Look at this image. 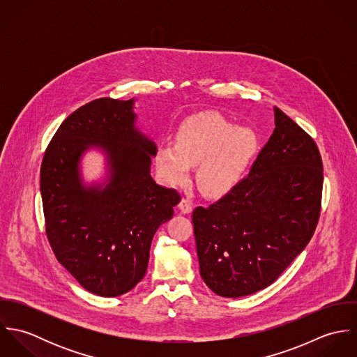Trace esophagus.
I'll return each instance as SVG.
<instances>
[{"mask_svg": "<svg viewBox=\"0 0 357 357\" xmlns=\"http://www.w3.org/2000/svg\"><path fill=\"white\" fill-rule=\"evenodd\" d=\"M192 202L188 199V198H183L181 201H180V204H178V208H180V211L181 213H184V214H188V213H191L192 211Z\"/></svg>", "mask_w": 357, "mask_h": 357, "instance_id": "obj_1", "label": "esophagus"}]
</instances>
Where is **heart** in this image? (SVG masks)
Instances as JSON below:
<instances>
[{"instance_id": "obj_1", "label": "heart", "mask_w": 357, "mask_h": 357, "mask_svg": "<svg viewBox=\"0 0 357 357\" xmlns=\"http://www.w3.org/2000/svg\"><path fill=\"white\" fill-rule=\"evenodd\" d=\"M257 150L255 132L235 128L222 116L204 114L185 119L174 144H163L155 162L165 181L178 185L187 181L190 166H197V181L206 197L220 198L241 181Z\"/></svg>"}]
</instances>
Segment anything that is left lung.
I'll list each match as a JSON object with an SVG mask.
<instances>
[{
  "instance_id": "1",
  "label": "left lung",
  "mask_w": 357,
  "mask_h": 357,
  "mask_svg": "<svg viewBox=\"0 0 357 357\" xmlns=\"http://www.w3.org/2000/svg\"><path fill=\"white\" fill-rule=\"evenodd\" d=\"M275 130L248 177L192 213L201 276L227 298L273 283L314 234L323 162L314 140L275 107Z\"/></svg>"
}]
</instances>
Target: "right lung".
<instances>
[{"label": "right lung", "instance_id": "add662e5", "mask_svg": "<svg viewBox=\"0 0 357 357\" xmlns=\"http://www.w3.org/2000/svg\"><path fill=\"white\" fill-rule=\"evenodd\" d=\"M133 100L100 98L70 114L41 163L45 232L56 259L88 291L116 297L146 275L153 235L173 217L180 194L150 174L153 142L135 129ZM100 145L110 155L112 183L85 190L80 153Z\"/></svg>", "mask_w": 357, "mask_h": 357}]
</instances>
